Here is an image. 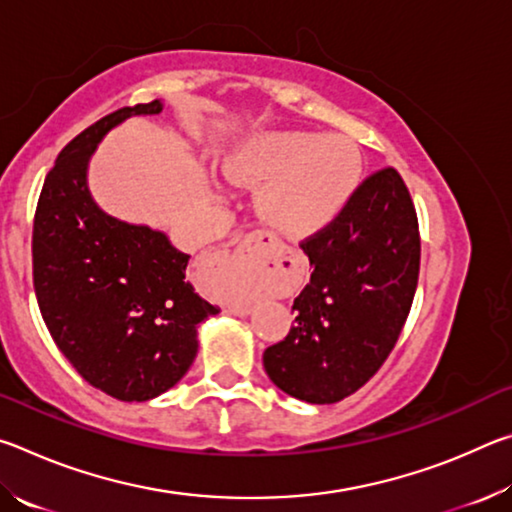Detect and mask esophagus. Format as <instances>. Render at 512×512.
Returning <instances> with one entry per match:
<instances>
[{
  "mask_svg": "<svg viewBox=\"0 0 512 512\" xmlns=\"http://www.w3.org/2000/svg\"><path fill=\"white\" fill-rule=\"evenodd\" d=\"M253 241H262V246H271L273 244V241H264V237H253ZM216 262L232 268V271H237V268L244 264V262H241V257H235V255H219V257H216ZM230 311H232V314H237V316H246L248 314V307L237 305V302H235V305H230Z\"/></svg>",
  "mask_w": 512,
  "mask_h": 512,
  "instance_id": "esophagus-1",
  "label": "esophagus"
}]
</instances>
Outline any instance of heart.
<instances>
[{
  "label": "heart",
  "instance_id": "b5f03b06",
  "mask_svg": "<svg viewBox=\"0 0 512 512\" xmlns=\"http://www.w3.org/2000/svg\"><path fill=\"white\" fill-rule=\"evenodd\" d=\"M237 183L264 185L259 212L287 237H309L332 223L359 187L361 158L345 137L268 133L228 162Z\"/></svg>",
  "mask_w": 512,
  "mask_h": 512
}]
</instances>
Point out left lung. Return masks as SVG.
I'll use <instances>...</instances> for the list:
<instances>
[{"mask_svg": "<svg viewBox=\"0 0 512 512\" xmlns=\"http://www.w3.org/2000/svg\"><path fill=\"white\" fill-rule=\"evenodd\" d=\"M300 246L314 273L264 368L287 395L334 404L384 366L413 305L420 230L400 173L384 167L363 178L341 214Z\"/></svg>", "mask_w": 512, "mask_h": 512, "instance_id": "left-lung-1", "label": "left lung"}]
</instances>
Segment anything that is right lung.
<instances>
[{
	"label": "right lung",
	"mask_w": 512,
	"mask_h": 512,
	"mask_svg": "<svg viewBox=\"0 0 512 512\" xmlns=\"http://www.w3.org/2000/svg\"><path fill=\"white\" fill-rule=\"evenodd\" d=\"M162 103L119 108L58 153L33 216V289L42 320L76 372L121 402L169 391L196 359V325L219 314L187 282L189 255L162 232L101 212L85 169L112 126L158 115Z\"/></svg>",
	"instance_id": "1"
}]
</instances>
